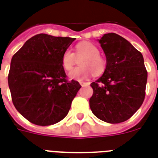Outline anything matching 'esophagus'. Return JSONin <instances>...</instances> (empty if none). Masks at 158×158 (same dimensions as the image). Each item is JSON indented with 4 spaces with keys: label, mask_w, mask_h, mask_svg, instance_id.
I'll return each instance as SVG.
<instances>
[{
    "label": "esophagus",
    "mask_w": 158,
    "mask_h": 158,
    "mask_svg": "<svg viewBox=\"0 0 158 158\" xmlns=\"http://www.w3.org/2000/svg\"><path fill=\"white\" fill-rule=\"evenodd\" d=\"M81 86H89V82H80L79 83Z\"/></svg>",
    "instance_id": "obj_1"
}]
</instances>
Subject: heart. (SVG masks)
Segmentation results:
<instances>
[{"mask_svg": "<svg viewBox=\"0 0 158 158\" xmlns=\"http://www.w3.org/2000/svg\"><path fill=\"white\" fill-rule=\"evenodd\" d=\"M81 57L82 58L79 61L81 66L75 68L69 73L71 79L80 81L87 79L92 73L98 75L106 69V60L100 55L99 48L94 44L88 42L77 44L74 52L70 49L64 50L61 58L62 68L69 72Z\"/></svg>", "mask_w": 158, "mask_h": 158, "instance_id": "1", "label": "heart"}]
</instances>
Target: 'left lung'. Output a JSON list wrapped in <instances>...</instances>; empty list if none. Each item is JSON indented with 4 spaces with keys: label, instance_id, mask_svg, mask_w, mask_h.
I'll return each instance as SVG.
<instances>
[{
    "label": "left lung",
    "instance_id": "1",
    "mask_svg": "<svg viewBox=\"0 0 158 158\" xmlns=\"http://www.w3.org/2000/svg\"><path fill=\"white\" fill-rule=\"evenodd\" d=\"M99 42L106 68L100 79L91 83L89 106L101 121L121 123L131 117L144 101L148 71L141 52L124 37L111 32Z\"/></svg>",
    "mask_w": 158,
    "mask_h": 158
}]
</instances>
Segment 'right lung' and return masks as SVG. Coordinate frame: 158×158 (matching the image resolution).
<instances>
[{
  "instance_id": "obj_1",
  "label": "right lung",
  "mask_w": 158,
  "mask_h": 158,
  "mask_svg": "<svg viewBox=\"0 0 158 158\" xmlns=\"http://www.w3.org/2000/svg\"><path fill=\"white\" fill-rule=\"evenodd\" d=\"M74 40L37 34L11 58L8 73L11 100L17 111L31 123L53 125L69 111L81 85L76 80H68L61 58Z\"/></svg>"
}]
</instances>
